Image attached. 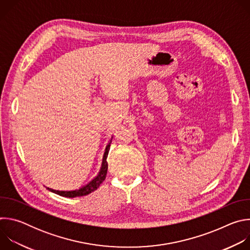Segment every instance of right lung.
<instances>
[{
    "label": "right lung",
    "instance_id": "add662e5",
    "mask_svg": "<svg viewBox=\"0 0 250 250\" xmlns=\"http://www.w3.org/2000/svg\"><path fill=\"white\" fill-rule=\"evenodd\" d=\"M113 139V138H112ZM111 142L106 146L105 147V151L104 153V157H103V163H102V167H101V171L99 172V175L95 178L94 180H92L88 185L82 187L79 190H75V191H56V190H52L47 188L49 191L62 196V197H66V198H75V197H82V196H86L92 192H94L95 190H97L100 185L103 183V181L105 179L106 176V171H108V162H106V157H108L109 151H110V147H111Z\"/></svg>",
    "mask_w": 250,
    "mask_h": 250
}]
</instances>
